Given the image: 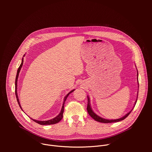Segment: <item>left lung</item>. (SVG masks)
Here are the masks:
<instances>
[{"mask_svg": "<svg viewBox=\"0 0 152 152\" xmlns=\"http://www.w3.org/2000/svg\"><path fill=\"white\" fill-rule=\"evenodd\" d=\"M137 77H138V73H137ZM139 85V84H138ZM139 87V86H138ZM87 98H88V104H87V108H86V110H87V111H88V113L89 114V115L94 119L96 121H98V122H100V123H114V122H118V121H121L124 119H125L129 114L130 113H131V111H132V110L129 112L127 114H126L124 117L120 118H118V119H115V120H107V119H105V118H102L100 117H99V115H97L96 114H95L93 111L92 110V108L91 107V104H90V98L88 96H87ZM137 99L135 101V105L136 104V103H137ZM134 105V106H135Z\"/></svg>", "mask_w": 152, "mask_h": 152, "instance_id": "1", "label": "left lung"}]
</instances>
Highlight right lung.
Masks as SVG:
<instances>
[{
	"label": "right lung",
	"mask_w": 152,
	"mask_h": 152,
	"mask_svg": "<svg viewBox=\"0 0 152 152\" xmlns=\"http://www.w3.org/2000/svg\"><path fill=\"white\" fill-rule=\"evenodd\" d=\"M25 56V55H23V56ZM23 58H22V61H21V63L20 64V67H18V70H17V75H16V77H15V96H16V98H17V102L18 103V105L20 106V107L21 109V110L23 111L22 108H21V105H20V103L19 102V99H18V94H17V79H18V75H19V73H20V71L21 70V67H22L23 66ZM75 90H72L70 93H69L66 96V97H64V102H63V103H62V109L61 110V112L55 118H53V119H51V120H47V121H39V120H34V119H32V118H31V120H32L34 121L37 123L38 124H39L41 125H49V124H56L57 123H58L59 121H60L62 117H63V113H64V103H65V102H66L67 97L69 96V95L72 93L73 91H74Z\"/></svg>",
	"instance_id": "obj_1"
}]
</instances>
